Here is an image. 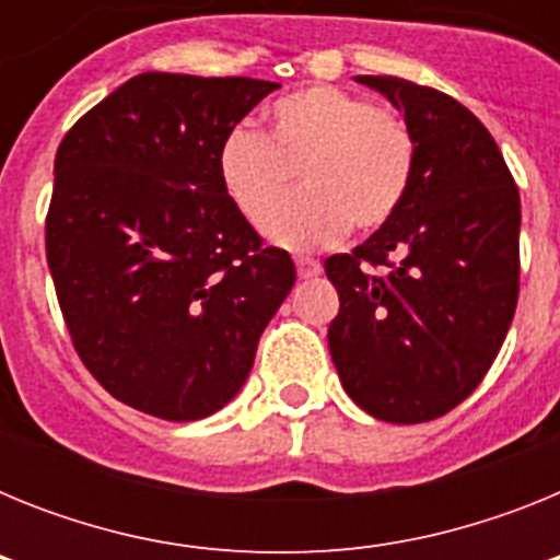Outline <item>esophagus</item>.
<instances>
[{
	"instance_id": "obj_1",
	"label": "esophagus",
	"mask_w": 560,
	"mask_h": 560,
	"mask_svg": "<svg viewBox=\"0 0 560 560\" xmlns=\"http://www.w3.org/2000/svg\"><path fill=\"white\" fill-rule=\"evenodd\" d=\"M296 275H300V280H311V277H316L319 271H323V264L319 260H314V257H296Z\"/></svg>"
}]
</instances>
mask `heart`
Instances as JSON below:
<instances>
[{"instance_id":"obj_1","label":"heart","mask_w":560,"mask_h":560,"mask_svg":"<svg viewBox=\"0 0 560 560\" xmlns=\"http://www.w3.org/2000/svg\"><path fill=\"white\" fill-rule=\"evenodd\" d=\"M271 137L232 126L221 137L226 196L260 224L301 171L306 187L269 217L266 235L289 249L339 241L348 226L373 232L404 205L415 142L404 122L373 101L336 86H305L269 108Z\"/></svg>"}]
</instances>
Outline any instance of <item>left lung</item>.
<instances>
[{
    "mask_svg": "<svg viewBox=\"0 0 560 560\" xmlns=\"http://www.w3.org/2000/svg\"><path fill=\"white\" fill-rule=\"evenodd\" d=\"M404 112L415 142L407 199L350 255L328 328L341 387L387 423L452 412L491 370L518 300L522 205L488 128L463 103L393 75H359Z\"/></svg>",
    "mask_w": 560,
    "mask_h": 560,
    "instance_id": "obj_1",
    "label": "left lung"
}]
</instances>
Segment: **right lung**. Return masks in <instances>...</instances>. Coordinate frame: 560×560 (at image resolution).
<instances>
[{
    "label": "right lung",
    "instance_id": "add662e5",
    "mask_svg": "<svg viewBox=\"0 0 560 560\" xmlns=\"http://www.w3.org/2000/svg\"><path fill=\"white\" fill-rule=\"evenodd\" d=\"M277 86L142 72L58 145L47 264L63 323L106 393L153 418L230 404L296 280L219 176L221 137Z\"/></svg>",
    "mask_w": 560,
    "mask_h": 560
}]
</instances>
